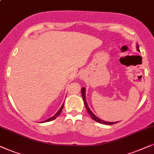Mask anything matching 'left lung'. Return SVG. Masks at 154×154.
<instances>
[{
    "label": "left lung",
    "mask_w": 154,
    "mask_h": 154,
    "mask_svg": "<svg viewBox=\"0 0 154 154\" xmlns=\"http://www.w3.org/2000/svg\"><path fill=\"white\" fill-rule=\"evenodd\" d=\"M137 50L139 51V45H137ZM82 98H83V101H84V103H85V108H87V110L89 112V114L91 116V117L94 120H95L96 122H99V123H101V124H105V125H113V124H116L117 122H106V121H104V120H102L101 119L98 118L97 116H96L95 115H94L93 112H91V110L89 109V106L87 105V101H86V89L85 87H82Z\"/></svg>",
    "instance_id": "obj_1"
}]
</instances>
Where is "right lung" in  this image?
<instances>
[{
  "mask_svg": "<svg viewBox=\"0 0 154 154\" xmlns=\"http://www.w3.org/2000/svg\"><path fill=\"white\" fill-rule=\"evenodd\" d=\"M63 106H64V103L63 104L62 106H61L60 108V110H59L54 115V116H53V117H51V118H48V120H45V121H44V122H49V121H51V120H55V119H56V118H57V117H58V116H59V115L60 114V112H62V110H63Z\"/></svg>",
  "mask_w": 154,
  "mask_h": 154,
  "instance_id": "right-lung-1",
  "label": "right lung"
}]
</instances>
